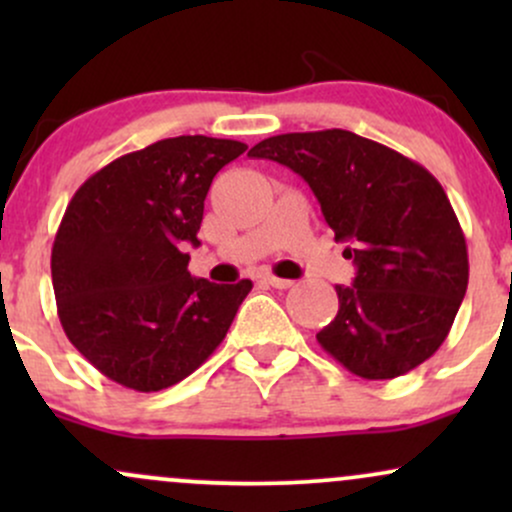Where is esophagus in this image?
Here are the masks:
<instances>
[{
	"label": "esophagus",
	"instance_id": "obj_1",
	"mask_svg": "<svg viewBox=\"0 0 512 512\" xmlns=\"http://www.w3.org/2000/svg\"><path fill=\"white\" fill-rule=\"evenodd\" d=\"M264 284L274 286V289H291L293 281L291 279H281V276H274V274H267V276H264Z\"/></svg>",
	"mask_w": 512,
	"mask_h": 512
}]
</instances>
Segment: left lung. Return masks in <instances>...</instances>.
<instances>
[{"label": "left lung", "instance_id": "left-lung-1", "mask_svg": "<svg viewBox=\"0 0 512 512\" xmlns=\"http://www.w3.org/2000/svg\"><path fill=\"white\" fill-rule=\"evenodd\" d=\"M248 156L301 175L356 264L354 284L334 286L339 310L317 332L322 349L366 380L397 378L436 354L469 281L467 243L440 182L346 129L276 134Z\"/></svg>", "mask_w": 512, "mask_h": 512}]
</instances>
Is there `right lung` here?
Returning <instances> with one entry per match:
<instances>
[{
    "label": "right lung",
    "instance_id": "add662e5",
    "mask_svg": "<svg viewBox=\"0 0 512 512\" xmlns=\"http://www.w3.org/2000/svg\"><path fill=\"white\" fill-rule=\"evenodd\" d=\"M248 149L173 137L115 158L67 204L52 245L62 330L113 383L158 392L195 373L223 342L252 281L187 272L211 180Z\"/></svg>",
    "mask_w": 512,
    "mask_h": 512
}]
</instances>
